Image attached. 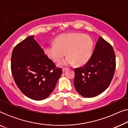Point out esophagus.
Returning <instances> with one entry per match:
<instances>
[{
    "mask_svg": "<svg viewBox=\"0 0 128 128\" xmlns=\"http://www.w3.org/2000/svg\"><path fill=\"white\" fill-rule=\"evenodd\" d=\"M68 69L67 68H63V69H62V71H63V72H65L66 70H68Z\"/></svg>",
    "mask_w": 128,
    "mask_h": 128,
    "instance_id": "obj_1",
    "label": "esophagus"
}]
</instances>
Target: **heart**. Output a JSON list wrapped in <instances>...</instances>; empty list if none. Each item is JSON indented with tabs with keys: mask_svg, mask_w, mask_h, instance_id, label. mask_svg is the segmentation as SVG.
<instances>
[{
	"mask_svg": "<svg viewBox=\"0 0 128 128\" xmlns=\"http://www.w3.org/2000/svg\"><path fill=\"white\" fill-rule=\"evenodd\" d=\"M54 43L45 48V53L53 62L59 63L66 52L68 56L59 64L61 66L74 63L78 66L83 65L90 60L93 51V40L89 36L80 33L62 34L55 38Z\"/></svg>",
	"mask_w": 128,
	"mask_h": 128,
	"instance_id": "1",
	"label": "heart"
}]
</instances>
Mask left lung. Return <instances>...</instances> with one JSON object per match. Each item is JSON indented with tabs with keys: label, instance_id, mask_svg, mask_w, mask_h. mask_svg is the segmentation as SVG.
Segmentation results:
<instances>
[{
	"label": "left lung",
	"instance_id": "left-lung-1",
	"mask_svg": "<svg viewBox=\"0 0 128 128\" xmlns=\"http://www.w3.org/2000/svg\"><path fill=\"white\" fill-rule=\"evenodd\" d=\"M116 59L112 45L100 36L90 60L75 68L74 85L84 97L97 96L109 86L114 75Z\"/></svg>",
	"mask_w": 128,
	"mask_h": 128
}]
</instances>
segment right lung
<instances>
[{"label":"right lung","instance_id":"1","mask_svg":"<svg viewBox=\"0 0 128 128\" xmlns=\"http://www.w3.org/2000/svg\"><path fill=\"white\" fill-rule=\"evenodd\" d=\"M34 36H28L14 48L11 70L16 84L24 95L42 100L53 92L62 69L56 67Z\"/></svg>","mask_w":128,"mask_h":128}]
</instances>
